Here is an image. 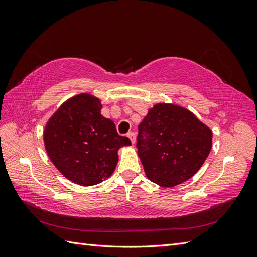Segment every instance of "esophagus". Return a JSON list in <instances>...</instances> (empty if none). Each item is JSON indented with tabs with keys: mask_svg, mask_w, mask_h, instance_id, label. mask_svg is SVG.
I'll list each match as a JSON object with an SVG mask.
<instances>
[{
	"mask_svg": "<svg viewBox=\"0 0 257 257\" xmlns=\"http://www.w3.org/2000/svg\"><path fill=\"white\" fill-rule=\"evenodd\" d=\"M128 137L130 139V141H132V144L136 143V134L135 133H129L128 134Z\"/></svg>",
	"mask_w": 257,
	"mask_h": 257,
	"instance_id": "34e87169",
	"label": "esophagus"
}]
</instances>
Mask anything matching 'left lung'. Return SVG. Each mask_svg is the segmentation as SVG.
I'll return each instance as SVG.
<instances>
[{"label":"left lung","instance_id":"8db88e82","mask_svg":"<svg viewBox=\"0 0 257 257\" xmlns=\"http://www.w3.org/2000/svg\"><path fill=\"white\" fill-rule=\"evenodd\" d=\"M137 149L146 176L163 188L187 181L212 148V132L188 109L157 103L138 127Z\"/></svg>","mask_w":257,"mask_h":257}]
</instances>
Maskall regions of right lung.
<instances>
[{
    "label": "right lung",
    "instance_id": "1",
    "mask_svg": "<svg viewBox=\"0 0 257 257\" xmlns=\"http://www.w3.org/2000/svg\"><path fill=\"white\" fill-rule=\"evenodd\" d=\"M101 103L89 94L70 98L53 114L44 130L48 157L59 172L83 187L109 178L116 169L118 150L130 146L110 119L100 113Z\"/></svg>",
    "mask_w": 257,
    "mask_h": 257
}]
</instances>
